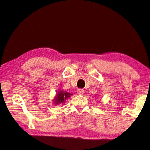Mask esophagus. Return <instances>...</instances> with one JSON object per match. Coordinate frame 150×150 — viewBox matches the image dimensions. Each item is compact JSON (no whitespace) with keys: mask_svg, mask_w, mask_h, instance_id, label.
I'll return each instance as SVG.
<instances>
[{"mask_svg":"<svg viewBox=\"0 0 150 150\" xmlns=\"http://www.w3.org/2000/svg\"><path fill=\"white\" fill-rule=\"evenodd\" d=\"M77 92H78V93L79 94H84V89H81V88H80V89H78V91H77Z\"/></svg>","mask_w":150,"mask_h":150,"instance_id":"esophagus-1","label":"esophagus"}]
</instances>
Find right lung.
I'll use <instances>...</instances> for the list:
<instances>
[{
  "label": "right lung",
  "mask_w": 150,
  "mask_h": 150,
  "mask_svg": "<svg viewBox=\"0 0 150 150\" xmlns=\"http://www.w3.org/2000/svg\"><path fill=\"white\" fill-rule=\"evenodd\" d=\"M72 95V94L67 93V92H64L63 91H59L56 95V97H55V104H63L65 101L66 100V99H67L69 97H70Z\"/></svg>",
  "instance_id": "add662e5"
}]
</instances>
